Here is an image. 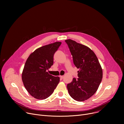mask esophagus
Returning <instances> with one entry per match:
<instances>
[{
	"label": "esophagus",
	"instance_id": "obj_1",
	"mask_svg": "<svg viewBox=\"0 0 124 124\" xmlns=\"http://www.w3.org/2000/svg\"><path fill=\"white\" fill-rule=\"evenodd\" d=\"M60 78L63 79L64 78V76H60Z\"/></svg>",
	"mask_w": 124,
	"mask_h": 124
}]
</instances>
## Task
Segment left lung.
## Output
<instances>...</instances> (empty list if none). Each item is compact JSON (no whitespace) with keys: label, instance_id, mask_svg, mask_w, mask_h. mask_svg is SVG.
I'll return each instance as SVG.
<instances>
[{"label":"left lung","instance_id":"obj_1","mask_svg":"<svg viewBox=\"0 0 124 124\" xmlns=\"http://www.w3.org/2000/svg\"><path fill=\"white\" fill-rule=\"evenodd\" d=\"M73 56L76 67L79 69L78 78H74L67 84L69 95L78 101L92 97L97 91L102 78V70L95 53L88 46L71 39L65 40Z\"/></svg>","mask_w":124,"mask_h":124}]
</instances>
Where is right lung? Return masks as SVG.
I'll return each mask as SVG.
<instances>
[{
	"mask_svg": "<svg viewBox=\"0 0 124 124\" xmlns=\"http://www.w3.org/2000/svg\"><path fill=\"white\" fill-rule=\"evenodd\" d=\"M61 44L56 42L40 47L29 55L22 73V80L28 92L34 98L44 100L54 92L60 81L58 77L46 70L54 64V56Z\"/></svg>",
	"mask_w": 124,
	"mask_h": 124,
	"instance_id": "right-lung-1",
	"label": "right lung"
}]
</instances>
